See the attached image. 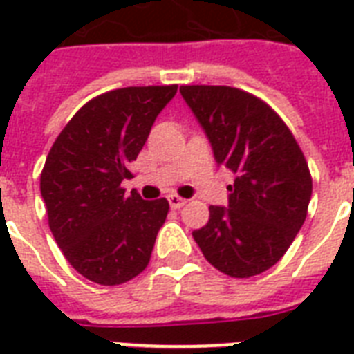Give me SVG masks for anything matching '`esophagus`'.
Wrapping results in <instances>:
<instances>
[{
    "label": "esophagus",
    "instance_id": "1",
    "mask_svg": "<svg viewBox=\"0 0 354 354\" xmlns=\"http://www.w3.org/2000/svg\"><path fill=\"white\" fill-rule=\"evenodd\" d=\"M169 204H171L172 209H180V207L185 205V200L180 198L178 194H171V196H169Z\"/></svg>",
    "mask_w": 354,
    "mask_h": 354
}]
</instances>
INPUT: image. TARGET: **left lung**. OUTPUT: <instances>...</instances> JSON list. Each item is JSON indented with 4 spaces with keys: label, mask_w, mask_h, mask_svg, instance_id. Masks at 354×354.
<instances>
[{
    "label": "left lung",
    "mask_w": 354,
    "mask_h": 354,
    "mask_svg": "<svg viewBox=\"0 0 354 354\" xmlns=\"http://www.w3.org/2000/svg\"><path fill=\"white\" fill-rule=\"evenodd\" d=\"M183 101L209 139L216 165L235 174L227 205H209L193 239L222 274L252 277L279 261L307 218L313 180L283 119L230 86H182Z\"/></svg>",
    "instance_id": "obj_1"
}]
</instances>
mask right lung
I'll use <instances>...</instances> for the list:
<instances>
[{"label": "right lung", "instance_id": "right-lung-1", "mask_svg": "<svg viewBox=\"0 0 354 354\" xmlns=\"http://www.w3.org/2000/svg\"><path fill=\"white\" fill-rule=\"evenodd\" d=\"M178 86H130L91 99L66 124L40 176L49 227L80 275L121 285L141 274L169 213L165 198L121 187Z\"/></svg>", "mask_w": 354, "mask_h": 354}]
</instances>
